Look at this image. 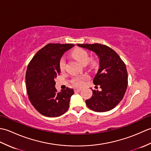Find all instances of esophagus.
<instances>
[{"label": "esophagus", "mask_w": 151, "mask_h": 151, "mask_svg": "<svg viewBox=\"0 0 151 151\" xmlns=\"http://www.w3.org/2000/svg\"><path fill=\"white\" fill-rule=\"evenodd\" d=\"M81 89L77 88V89H75V92H79V91H81Z\"/></svg>", "instance_id": "esophagus-1"}]
</instances>
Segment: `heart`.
<instances>
[{
	"instance_id": "1",
	"label": "heart",
	"mask_w": 151,
	"mask_h": 151,
	"mask_svg": "<svg viewBox=\"0 0 151 151\" xmlns=\"http://www.w3.org/2000/svg\"><path fill=\"white\" fill-rule=\"evenodd\" d=\"M71 56L77 60L80 63H81L83 65H86L88 62L89 57L88 52L86 50L78 48L73 50L71 52ZM66 66V60L64 58H62L60 61V69L62 71H63L65 69ZM88 78L86 75H83L81 76H75L71 79V83L75 86H81L84 84V81Z\"/></svg>"
}]
</instances>
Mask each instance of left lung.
Returning <instances> with one entry per match:
<instances>
[{
  "mask_svg": "<svg viewBox=\"0 0 151 151\" xmlns=\"http://www.w3.org/2000/svg\"><path fill=\"white\" fill-rule=\"evenodd\" d=\"M77 45L94 52L100 62L93 83L100 86L102 90H92L93 95L86 101V105L91 110L97 112L111 110L122 101L127 90L128 73L125 63L115 50L105 45Z\"/></svg>",
  "mask_w": 151,
  "mask_h": 151,
  "instance_id": "8db88e82",
  "label": "left lung"
}]
</instances>
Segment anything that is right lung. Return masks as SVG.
Instances as JSON below:
<instances>
[{
	"label": "right lung",
	"instance_id": "1",
	"mask_svg": "<svg viewBox=\"0 0 151 151\" xmlns=\"http://www.w3.org/2000/svg\"><path fill=\"white\" fill-rule=\"evenodd\" d=\"M73 44L49 43L35 54L27 67L26 87L28 99L36 110L46 117H58L69 107L73 89L58 92L54 80L60 73V61Z\"/></svg>",
	"mask_w": 151,
	"mask_h": 151
}]
</instances>
